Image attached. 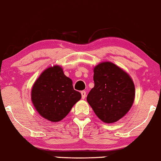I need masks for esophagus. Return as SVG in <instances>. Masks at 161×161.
<instances>
[{"label": "esophagus", "mask_w": 161, "mask_h": 161, "mask_svg": "<svg viewBox=\"0 0 161 161\" xmlns=\"http://www.w3.org/2000/svg\"><path fill=\"white\" fill-rule=\"evenodd\" d=\"M80 93H81V97H82V99H85L86 96V91H82Z\"/></svg>", "instance_id": "esophagus-1"}]
</instances>
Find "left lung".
Returning a JSON list of instances; mask_svg holds the SVG:
<instances>
[{"label": "left lung", "instance_id": "left-lung-1", "mask_svg": "<svg viewBox=\"0 0 161 161\" xmlns=\"http://www.w3.org/2000/svg\"><path fill=\"white\" fill-rule=\"evenodd\" d=\"M94 82L86 100L96 115L105 123L122 118L135 98V86L129 75L113 63L103 62L94 67Z\"/></svg>", "mask_w": 161, "mask_h": 161}]
</instances>
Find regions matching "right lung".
Returning <instances> with one entry per match:
<instances>
[{
	"label": "right lung",
	"instance_id": "add662e5",
	"mask_svg": "<svg viewBox=\"0 0 161 161\" xmlns=\"http://www.w3.org/2000/svg\"><path fill=\"white\" fill-rule=\"evenodd\" d=\"M81 94L73 89L72 81L58 66L45 70L36 80L31 91V100L36 111L51 122L63 119Z\"/></svg>",
	"mask_w": 161,
	"mask_h": 161
}]
</instances>
